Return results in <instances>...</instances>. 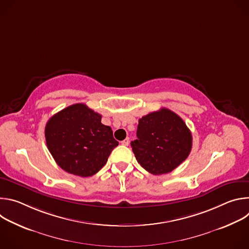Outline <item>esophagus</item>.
<instances>
[{
  "instance_id": "1",
  "label": "esophagus",
  "mask_w": 249,
  "mask_h": 249,
  "mask_svg": "<svg viewBox=\"0 0 249 249\" xmlns=\"http://www.w3.org/2000/svg\"><path fill=\"white\" fill-rule=\"evenodd\" d=\"M129 143H130V141H129V139H128V138H126L125 140H123V141L121 142V144H122L123 146H128V145H129Z\"/></svg>"
}]
</instances>
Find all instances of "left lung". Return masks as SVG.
Returning <instances> with one entry per match:
<instances>
[{"instance_id": "1", "label": "left lung", "mask_w": 249, "mask_h": 249, "mask_svg": "<svg viewBox=\"0 0 249 249\" xmlns=\"http://www.w3.org/2000/svg\"><path fill=\"white\" fill-rule=\"evenodd\" d=\"M131 147L138 162L155 175L171 172L189 156L192 135L185 122L167 108L139 120Z\"/></svg>"}]
</instances>
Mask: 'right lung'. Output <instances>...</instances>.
I'll list each match as a JSON object with an SVG mask.
<instances>
[{
  "instance_id": "obj_1",
  "label": "right lung",
  "mask_w": 249,
  "mask_h": 249,
  "mask_svg": "<svg viewBox=\"0 0 249 249\" xmlns=\"http://www.w3.org/2000/svg\"><path fill=\"white\" fill-rule=\"evenodd\" d=\"M47 148L65 171L92 176L106 163L118 146L109 126L101 123V115L84 103L70 105L54 114L45 126Z\"/></svg>"
}]
</instances>
